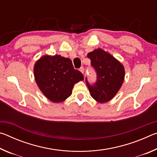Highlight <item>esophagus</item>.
<instances>
[{
	"mask_svg": "<svg viewBox=\"0 0 157 157\" xmlns=\"http://www.w3.org/2000/svg\"><path fill=\"white\" fill-rule=\"evenodd\" d=\"M79 71H80V72H82V73H84V68L83 67H81L79 69Z\"/></svg>",
	"mask_w": 157,
	"mask_h": 157,
	"instance_id": "obj_1",
	"label": "esophagus"
}]
</instances>
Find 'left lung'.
Masks as SVG:
<instances>
[{"label": "left lung", "mask_w": 157, "mask_h": 157, "mask_svg": "<svg viewBox=\"0 0 157 157\" xmlns=\"http://www.w3.org/2000/svg\"><path fill=\"white\" fill-rule=\"evenodd\" d=\"M91 65L96 73V81L91 84L86 77L87 87L92 98L104 103L112 99L120 89L124 78L123 66L112 55L102 49L87 54Z\"/></svg>", "instance_id": "1"}]
</instances>
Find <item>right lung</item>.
Listing matches in <instances>:
<instances>
[{
	"label": "right lung",
	"instance_id": "obj_1",
	"mask_svg": "<svg viewBox=\"0 0 157 157\" xmlns=\"http://www.w3.org/2000/svg\"><path fill=\"white\" fill-rule=\"evenodd\" d=\"M34 73L41 92L53 102L65 100L72 94L74 84L84 79L72 61L57 55L42 57L34 65Z\"/></svg>",
	"mask_w": 157,
	"mask_h": 157
}]
</instances>
